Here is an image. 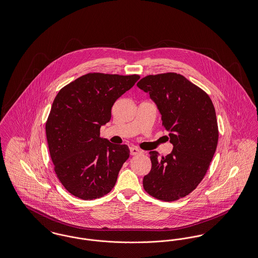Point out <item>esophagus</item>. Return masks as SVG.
I'll use <instances>...</instances> for the list:
<instances>
[{
  "label": "esophagus",
  "mask_w": 258,
  "mask_h": 258,
  "mask_svg": "<svg viewBox=\"0 0 258 258\" xmlns=\"http://www.w3.org/2000/svg\"><path fill=\"white\" fill-rule=\"evenodd\" d=\"M130 151H131V155L132 156H136V155H138V154H141V151L136 146H132L130 148Z\"/></svg>",
  "instance_id": "1"
}]
</instances>
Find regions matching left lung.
Returning a JSON list of instances; mask_svg holds the SVG:
<instances>
[{
	"instance_id": "left-lung-1",
	"label": "left lung",
	"mask_w": 258,
	"mask_h": 258,
	"mask_svg": "<svg viewBox=\"0 0 258 258\" xmlns=\"http://www.w3.org/2000/svg\"><path fill=\"white\" fill-rule=\"evenodd\" d=\"M137 87L157 104L173 144L167 157L149 152L143 188L158 200L176 201L195 190L210 167L218 142L215 109L206 91L177 73L148 75Z\"/></svg>"
}]
</instances>
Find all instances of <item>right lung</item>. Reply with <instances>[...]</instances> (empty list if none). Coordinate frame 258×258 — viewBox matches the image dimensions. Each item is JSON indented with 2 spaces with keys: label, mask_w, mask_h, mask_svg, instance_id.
Returning a JSON list of instances; mask_svg holds the SVG:
<instances>
[{
  "label": "right lung",
  "mask_w": 258,
  "mask_h": 258,
  "mask_svg": "<svg viewBox=\"0 0 258 258\" xmlns=\"http://www.w3.org/2000/svg\"><path fill=\"white\" fill-rule=\"evenodd\" d=\"M139 78L88 73L56 94L46 121V140L54 172L73 196L98 199L115 186L130 149L102 138L100 127L110 121L115 101Z\"/></svg>",
  "instance_id": "1"
}]
</instances>
